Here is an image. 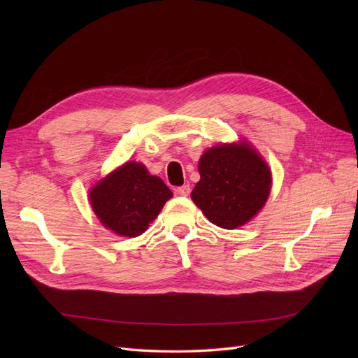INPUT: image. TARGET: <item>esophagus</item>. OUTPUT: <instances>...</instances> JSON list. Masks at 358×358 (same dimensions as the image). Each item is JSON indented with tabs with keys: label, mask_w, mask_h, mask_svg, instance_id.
Masks as SVG:
<instances>
[{
	"label": "esophagus",
	"mask_w": 358,
	"mask_h": 358,
	"mask_svg": "<svg viewBox=\"0 0 358 358\" xmlns=\"http://www.w3.org/2000/svg\"><path fill=\"white\" fill-rule=\"evenodd\" d=\"M189 192H191L189 185H183V187H179L175 189V194L178 197H188Z\"/></svg>",
	"instance_id": "1"
}]
</instances>
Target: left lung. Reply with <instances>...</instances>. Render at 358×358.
<instances>
[{"label": "left lung", "mask_w": 358, "mask_h": 358, "mask_svg": "<svg viewBox=\"0 0 358 358\" xmlns=\"http://www.w3.org/2000/svg\"><path fill=\"white\" fill-rule=\"evenodd\" d=\"M200 180L191 192L206 218L234 230L262 210L272 188V173L248 143L218 145L199 161Z\"/></svg>", "instance_id": "1"}]
</instances>
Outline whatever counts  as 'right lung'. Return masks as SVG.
Here are the masks:
<instances>
[{
	"instance_id": "add662e5",
	"label": "right lung",
	"mask_w": 358,
	"mask_h": 358,
	"mask_svg": "<svg viewBox=\"0 0 358 358\" xmlns=\"http://www.w3.org/2000/svg\"><path fill=\"white\" fill-rule=\"evenodd\" d=\"M171 197L166 183L136 161L117 167L90 191L96 218L106 229L125 237L145 233Z\"/></svg>"
}]
</instances>
